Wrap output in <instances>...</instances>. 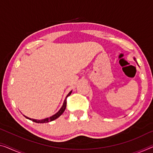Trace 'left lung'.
<instances>
[{"instance_id":"8db88e82","label":"left lung","mask_w":153,"mask_h":153,"mask_svg":"<svg viewBox=\"0 0 153 153\" xmlns=\"http://www.w3.org/2000/svg\"><path fill=\"white\" fill-rule=\"evenodd\" d=\"M134 59H135V58H134Z\"/></svg>"}]
</instances>
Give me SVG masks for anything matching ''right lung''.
I'll list each match as a JSON object with an SVG mask.
<instances>
[{
  "label": "right lung",
  "instance_id": "1",
  "mask_svg": "<svg viewBox=\"0 0 153 153\" xmlns=\"http://www.w3.org/2000/svg\"><path fill=\"white\" fill-rule=\"evenodd\" d=\"M72 93V91H70V92L68 93V94L67 95L66 97H65V100H64V102H63V104L62 105V107L61 109H59V111L57 113H56L55 115H53L50 117H47V118L45 119H43V120H36V119H31V118H29V117H28L27 116H25L27 117V119L30 120H32L33 122H34V123H49V122H51L53 120H55V119H57V117H59L61 115H62L63 112H64L65 108H66V103H67V98L68 96H69L70 94H71Z\"/></svg>",
  "mask_w": 153,
  "mask_h": 153
}]
</instances>
